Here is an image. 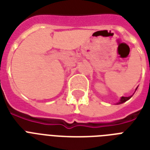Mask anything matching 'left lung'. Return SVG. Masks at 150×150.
Instances as JSON below:
<instances>
[{"instance_id": "left-lung-1", "label": "left lung", "mask_w": 150, "mask_h": 150, "mask_svg": "<svg viewBox=\"0 0 150 150\" xmlns=\"http://www.w3.org/2000/svg\"><path fill=\"white\" fill-rule=\"evenodd\" d=\"M136 89H137V88H136ZM132 96H128V97H125V96H122V97H121V100H120V101H119V102L117 103V104H121V103H123L126 102V101L129 100V99H130L131 97H132Z\"/></svg>"}]
</instances>
